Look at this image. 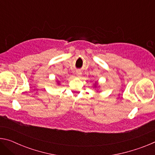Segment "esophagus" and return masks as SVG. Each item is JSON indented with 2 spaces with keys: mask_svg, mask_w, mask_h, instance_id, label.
I'll return each mask as SVG.
<instances>
[{
  "mask_svg": "<svg viewBox=\"0 0 155 155\" xmlns=\"http://www.w3.org/2000/svg\"><path fill=\"white\" fill-rule=\"evenodd\" d=\"M76 74H77V76H81V74H82V72H81V71H80V70H77V71L76 72Z\"/></svg>",
  "mask_w": 155,
  "mask_h": 155,
  "instance_id": "esophagus-1",
  "label": "esophagus"
}]
</instances>
